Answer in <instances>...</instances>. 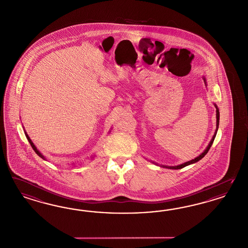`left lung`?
<instances>
[{
	"label": "left lung",
	"mask_w": 248,
	"mask_h": 248,
	"mask_svg": "<svg viewBox=\"0 0 248 248\" xmlns=\"http://www.w3.org/2000/svg\"><path fill=\"white\" fill-rule=\"evenodd\" d=\"M205 81V80H204ZM216 119H217V123H216V126H217V129H218V126H219V117H220V114H219V110H218V108H217V107H216ZM217 129H216V133H215V135L213 137V139H212V140L210 141V143L208 145L207 149L204 151V152H202V154H201L200 156H198L197 158H195L194 160H190V161H187V162H185V163H183V164H181V165H178V166H174V167H166V168L169 169H174V170H179V169L184 168L185 166H187V165H190V164H192V163H195V162H197V161H199L201 159H202L206 154H207V152H209V150H210V148H211V146H212V144L214 142V140H215V138L216 136V133H217Z\"/></svg>",
	"instance_id": "left-lung-1"
}]
</instances>
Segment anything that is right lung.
<instances>
[{
  "label": "right lung",
  "mask_w": 248,
  "mask_h": 248,
  "mask_svg": "<svg viewBox=\"0 0 248 248\" xmlns=\"http://www.w3.org/2000/svg\"><path fill=\"white\" fill-rule=\"evenodd\" d=\"M25 136H26V138H27V140H28V141H29V143L31 144V146H32V149H33V151H34V152H35V153H36V154H37V155H38V156H40L41 158H43V159H44V156H43V155H42V154H41L40 152H38V151H37V149H36V148H35V146H34V145H33V143H32V140H31V139H30V138H29V137H28V135H27V134H26V132H25Z\"/></svg>",
  "instance_id": "right-lung-1"
}]
</instances>
